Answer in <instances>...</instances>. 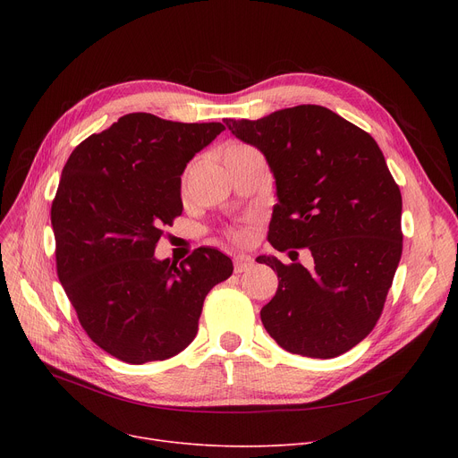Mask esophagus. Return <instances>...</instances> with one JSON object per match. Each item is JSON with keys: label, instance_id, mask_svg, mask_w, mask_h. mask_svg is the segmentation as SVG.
<instances>
[{"label": "esophagus", "instance_id": "34e87169", "mask_svg": "<svg viewBox=\"0 0 458 458\" xmlns=\"http://www.w3.org/2000/svg\"><path fill=\"white\" fill-rule=\"evenodd\" d=\"M252 267V258L247 256V254H237L233 258V269L235 273H245Z\"/></svg>", "mask_w": 458, "mask_h": 458}]
</instances>
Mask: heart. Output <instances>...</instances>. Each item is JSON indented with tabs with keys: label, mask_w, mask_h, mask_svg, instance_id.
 <instances>
[{
	"label": "heart",
	"mask_w": 458,
	"mask_h": 458,
	"mask_svg": "<svg viewBox=\"0 0 458 458\" xmlns=\"http://www.w3.org/2000/svg\"><path fill=\"white\" fill-rule=\"evenodd\" d=\"M242 148H247V147H243V144H230V147L226 148V152H225V154L233 152V150H242ZM232 235H233V239H237V242H247L249 232H247L245 228H242V230H235Z\"/></svg>",
	"instance_id": "1"
}]
</instances>
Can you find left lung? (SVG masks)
<instances>
[{
	"label": "left lung",
	"instance_id": "8db88e82",
	"mask_svg": "<svg viewBox=\"0 0 458 458\" xmlns=\"http://www.w3.org/2000/svg\"><path fill=\"white\" fill-rule=\"evenodd\" d=\"M225 124L266 156L275 176L271 245L306 247L314 258L310 269L256 258L278 275L276 295L259 311L263 327L293 354L347 352L378 321L403 252L401 191L378 144L321 106Z\"/></svg>",
	"mask_w": 458,
	"mask_h": 458
}]
</instances>
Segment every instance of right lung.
Wrapping results in <instances>:
<instances>
[{
	"label": "right lung",
	"instance_id": "right-lung-1",
	"mask_svg": "<svg viewBox=\"0 0 458 458\" xmlns=\"http://www.w3.org/2000/svg\"><path fill=\"white\" fill-rule=\"evenodd\" d=\"M225 130L130 113L70 154L52 204L57 275L89 338L128 364L166 360L199 330L232 259L200 247L176 266L154 256L182 215L187 163Z\"/></svg>",
	"mask_w": 458,
	"mask_h": 458
}]
</instances>
